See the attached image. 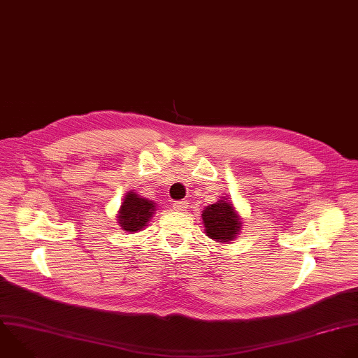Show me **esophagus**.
Instances as JSON below:
<instances>
[{"mask_svg": "<svg viewBox=\"0 0 358 358\" xmlns=\"http://www.w3.org/2000/svg\"><path fill=\"white\" fill-rule=\"evenodd\" d=\"M188 208V202L187 201H176L174 203H173V209L174 210H178V212H182V210H185Z\"/></svg>", "mask_w": 358, "mask_h": 358, "instance_id": "34e87169", "label": "esophagus"}]
</instances>
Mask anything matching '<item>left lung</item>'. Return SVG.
<instances>
[{"label":"left lung","instance_id":"obj_1","mask_svg":"<svg viewBox=\"0 0 358 358\" xmlns=\"http://www.w3.org/2000/svg\"><path fill=\"white\" fill-rule=\"evenodd\" d=\"M202 220L206 236L220 243L234 241L236 234L242 229L241 216L237 215L233 203L229 202L227 198L206 206L202 210Z\"/></svg>","mask_w":358,"mask_h":358}]
</instances>
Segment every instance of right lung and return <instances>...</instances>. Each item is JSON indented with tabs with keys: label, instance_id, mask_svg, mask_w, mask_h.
<instances>
[{
	"label": "right lung",
	"instance_id": "add662e5",
	"mask_svg": "<svg viewBox=\"0 0 358 358\" xmlns=\"http://www.w3.org/2000/svg\"><path fill=\"white\" fill-rule=\"evenodd\" d=\"M156 203L146 198L139 196L136 192L129 191L117 212V223L125 231H139L148 226L149 219L153 216Z\"/></svg>",
	"mask_w": 358,
	"mask_h": 358
}]
</instances>
